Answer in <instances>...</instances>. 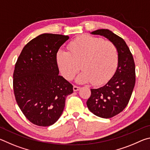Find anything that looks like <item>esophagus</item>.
<instances>
[{
	"instance_id": "obj_1",
	"label": "esophagus",
	"mask_w": 150,
	"mask_h": 150,
	"mask_svg": "<svg viewBox=\"0 0 150 150\" xmlns=\"http://www.w3.org/2000/svg\"><path fill=\"white\" fill-rule=\"evenodd\" d=\"M80 88H81V87H78V86H77V85L73 86V91H77L79 90Z\"/></svg>"
}]
</instances>
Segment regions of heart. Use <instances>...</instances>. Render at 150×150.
I'll use <instances>...</instances> for the list:
<instances>
[{
  "label": "heart",
  "mask_w": 150,
  "mask_h": 150,
  "mask_svg": "<svg viewBox=\"0 0 150 150\" xmlns=\"http://www.w3.org/2000/svg\"><path fill=\"white\" fill-rule=\"evenodd\" d=\"M68 50H59L56 54L58 67L66 79H72L81 67L83 70L77 78V82L91 81L100 85L111 77L117 66L116 46L102 38L81 35L69 43Z\"/></svg>",
  "instance_id": "b5f03b06"
}]
</instances>
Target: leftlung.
I'll return each instance as SVG.
<instances>
[{"instance_id":"1","label":"left lung","mask_w":150,"mask_h":150,"mask_svg":"<svg viewBox=\"0 0 150 150\" xmlns=\"http://www.w3.org/2000/svg\"><path fill=\"white\" fill-rule=\"evenodd\" d=\"M92 34L103 35L115 44L118 50V67L113 77L103 87L91 88L87 101L94 115L110 118L121 112L128 104L136 82L135 63L132 54L124 40L107 29H100Z\"/></svg>"}]
</instances>
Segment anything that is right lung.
Instances as JSON below:
<instances>
[{"mask_svg": "<svg viewBox=\"0 0 150 150\" xmlns=\"http://www.w3.org/2000/svg\"><path fill=\"white\" fill-rule=\"evenodd\" d=\"M69 36L43 34L24 47L15 64L13 88L16 103L30 122L49 126L62 115L73 85L59 74L56 54Z\"/></svg>", "mask_w": 150, "mask_h": 150, "instance_id": "add662e5", "label": "right lung"}]
</instances>
